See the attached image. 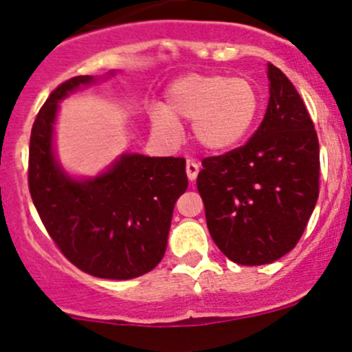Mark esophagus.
I'll return each mask as SVG.
<instances>
[{
    "instance_id": "esophagus-1",
    "label": "esophagus",
    "mask_w": 352,
    "mask_h": 352,
    "mask_svg": "<svg viewBox=\"0 0 352 352\" xmlns=\"http://www.w3.org/2000/svg\"><path fill=\"white\" fill-rule=\"evenodd\" d=\"M186 172H187V177H189L190 182H194V180L197 179V173H199V163L194 162V160H189L186 165Z\"/></svg>"
}]
</instances>
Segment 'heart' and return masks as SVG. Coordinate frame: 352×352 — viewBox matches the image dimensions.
Masks as SVG:
<instances>
[{
    "label": "heart",
    "instance_id": "b5f03b06",
    "mask_svg": "<svg viewBox=\"0 0 352 352\" xmlns=\"http://www.w3.org/2000/svg\"><path fill=\"white\" fill-rule=\"evenodd\" d=\"M261 107V91L247 78L190 73L170 83L165 109L156 107L151 120L156 131L170 138L179 134V122H192L199 146L228 151L248 136Z\"/></svg>",
    "mask_w": 352,
    "mask_h": 352
}]
</instances>
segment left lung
<instances>
[{"mask_svg": "<svg viewBox=\"0 0 352 352\" xmlns=\"http://www.w3.org/2000/svg\"><path fill=\"white\" fill-rule=\"evenodd\" d=\"M269 105L254 136L202 160L197 190L219 250L240 265H262L293 250L320 190V146L300 94L269 63Z\"/></svg>", "mask_w": 352, "mask_h": 352, "instance_id": "obj_1", "label": "left lung"}]
</instances>
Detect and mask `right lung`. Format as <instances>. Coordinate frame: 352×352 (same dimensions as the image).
Returning <instances> with one entry per match:
<instances>
[{"label":"right lung","instance_id":"1","mask_svg":"<svg viewBox=\"0 0 352 352\" xmlns=\"http://www.w3.org/2000/svg\"><path fill=\"white\" fill-rule=\"evenodd\" d=\"M91 76L52 90L32 126L28 190L56 247L95 278L133 279L162 261L177 199L187 189L186 160L124 155L104 175L69 179L52 155L58 102Z\"/></svg>","mask_w":352,"mask_h":352}]
</instances>
